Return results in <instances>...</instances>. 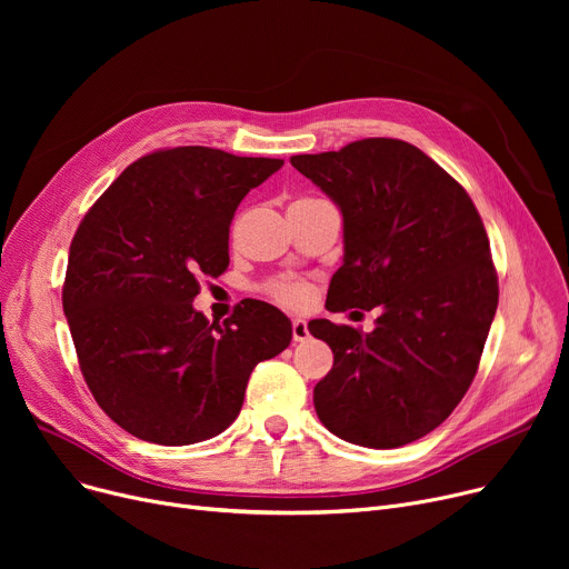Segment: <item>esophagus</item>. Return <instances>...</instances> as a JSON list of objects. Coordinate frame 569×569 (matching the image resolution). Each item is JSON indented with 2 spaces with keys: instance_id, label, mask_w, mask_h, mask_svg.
I'll list each match as a JSON object with an SVG mask.
<instances>
[{
  "instance_id": "obj_1",
  "label": "esophagus",
  "mask_w": 569,
  "mask_h": 569,
  "mask_svg": "<svg viewBox=\"0 0 569 569\" xmlns=\"http://www.w3.org/2000/svg\"><path fill=\"white\" fill-rule=\"evenodd\" d=\"M292 339L295 341H307L309 339V325L302 318L292 320Z\"/></svg>"
}]
</instances>
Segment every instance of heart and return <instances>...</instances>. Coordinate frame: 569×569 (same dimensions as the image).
<instances>
[{
	"mask_svg": "<svg viewBox=\"0 0 569 569\" xmlns=\"http://www.w3.org/2000/svg\"><path fill=\"white\" fill-rule=\"evenodd\" d=\"M297 202H313L311 198L307 200H297ZM269 295L283 307L290 309H305L311 302V286L305 281H292V279H279L267 286Z\"/></svg>",
	"mask_w": 569,
	"mask_h": 569,
	"instance_id": "heart-1",
	"label": "heart"
}]
</instances>
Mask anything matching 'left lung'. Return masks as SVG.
I'll list each match as a JSON object with an SVG mask.
<instances>
[{
    "label": "left lung",
    "mask_w": 569,
    "mask_h": 569,
    "mask_svg": "<svg viewBox=\"0 0 569 569\" xmlns=\"http://www.w3.org/2000/svg\"><path fill=\"white\" fill-rule=\"evenodd\" d=\"M290 163L343 214V264L325 307L380 309L367 335L309 322L335 352L313 387L316 412L352 445H408L450 417L480 365L498 307L485 223L457 179L403 140L367 138Z\"/></svg>",
    "instance_id": "8db88e82"
}]
</instances>
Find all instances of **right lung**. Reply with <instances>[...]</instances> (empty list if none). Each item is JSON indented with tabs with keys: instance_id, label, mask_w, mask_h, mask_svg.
Here are the masks:
<instances>
[{
	"instance_id": "add662e5",
	"label": "right lung",
	"mask_w": 569,
	"mask_h": 569,
	"mask_svg": "<svg viewBox=\"0 0 569 569\" xmlns=\"http://www.w3.org/2000/svg\"><path fill=\"white\" fill-rule=\"evenodd\" d=\"M283 166L212 147L131 163L80 221L62 305L89 392L114 425L157 445H193L242 410L251 371L292 339L272 305L209 322L200 279L228 269L237 204Z\"/></svg>"
}]
</instances>
